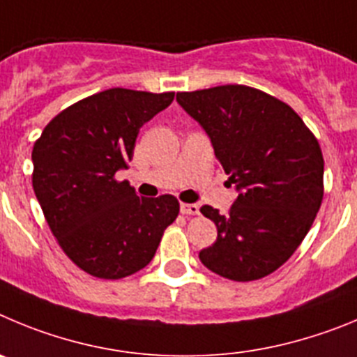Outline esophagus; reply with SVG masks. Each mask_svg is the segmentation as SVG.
Here are the masks:
<instances>
[{
  "instance_id": "obj_1",
  "label": "esophagus",
  "mask_w": 357,
  "mask_h": 357,
  "mask_svg": "<svg viewBox=\"0 0 357 357\" xmlns=\"http://www.w3.org/2000/svg\"><path fill=\"white\" fill-rule=\"evenodd\" d=\"M179 210H181L183 215H197L199 204H195V202H181Z\"/></svg>"
}]
</instances>
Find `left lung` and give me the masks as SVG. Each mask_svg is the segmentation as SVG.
Wrapping results in <instances>:
<instances>
[{
  "mask_svg": "<svg viewBox=\"0 0 357 357\" xmlns=\"http://www.w3.org/2000/svg\"><path fill=\"white\" fill-rule=\"evenodd\" d=\"M176 101L206 131L238 192L226 215L201 208L217 240L199 259L231 281L272 274L301 245L322 204L319 142L287 102L250 86L179 92Z\"/></svg>",
  "mask_w": 357,
  "mask_h": 357,
  "instance_id": "left-lung-1",
  "label": "left lung"
}]
</instances>
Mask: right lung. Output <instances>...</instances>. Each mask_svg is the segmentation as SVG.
<instances>
[{
    "mask_svg": "<svg viewBox=\"0 0 357 357\" xmlns=\"http://www.w3.org/2000/svg\"><path fill=\"white\" fill-rule=\"evenodd\" d=\"M174 92L110 89L75 102L35 142L33 190L51 233L76 265L101 279L142 271L179 213L174 195L139 197L115 174L128 169L147 121Z\"/></svg>",
    "mask_w": 357,
    "mask_h": 357,
    "instance_id": "add662e5",
    "label": "right lung"
}]
</instances>
